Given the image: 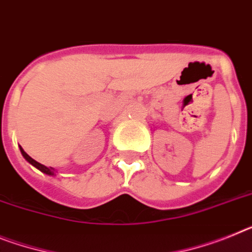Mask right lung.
Here are the masks:
<instances>
[{"label":"right lung","instance_id":"add662e5","mask_svg":"<svg viewBox=\"0 0 252 252\" xmlns=\"http://www.w3.org/2000/svg\"><path fill=\"white\" fill-rule=\"evenodd\" d=\"M20 152H21V154H23L24 158L27 159V160L30 163V164L34 165L35 168H38L40 172H43V173H46V175H48V176H55V168H52V167H46V165L40 164V163H38V162H36V160H34V159L32 158V157H29L27 154V153L24 152V149L21 147H20Z\"/></svg>","mask_w":252,"mask_h":252}]
</instances>
